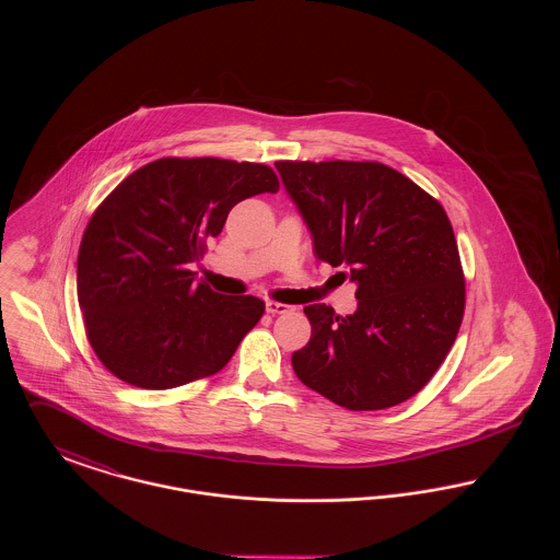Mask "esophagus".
I'll return each mask as SVG.
<instances>
[{"instance_id":"esophagus-1","label":"esophagus","mask_w":560,"mask_h":560,"mask_svg":"<svg viewBox=\"0 0 560 560\" xmlns=\"http://www.w3.org/2000/svg\"><path fill=\"white\" fill-rule=\"evenodd\" d=\"M290 311H292L290 304H281V302H272V300H268L267 302L268 315H285V313H290Z\"/></svg>"}]
</instances>
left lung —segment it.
Returning <instances> with one entry per match:
<instances>
[{
    "label": "left lung",
    "mask_w": 560,
    "mask_h": 560,
    "mask_svg": "<svg viewBox=\"0 0 560 560\" xmlns=\"http://www.w3.org/2000/svg\"><path fill=\"white\" fill-rule=\"evenodd\" d=\"M315 256L357 285L340 317L308 304V345L292 354L302 384L350 411L418 395L457 338L466 281L443 206L377 161H277Z\"/></svg>",
    "instance_id": "obj_1"
}]
</instances>
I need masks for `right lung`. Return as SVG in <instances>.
I'll list each match as a JSON object with an SVG mask.
<instances>
[{
    "label": "right lung",
    "instance_id": "add662e5",
    "mask_svg": "<svg viewBox=\"0 0 560 560\" xmlns=\"http://www.w3.org/2000/svg\"><path fill=\"white\" fill-rule=\"evenodd\" d=\"M277 190L265 163L161 158L108 192L78 254L85 336L108 372L167 390L231 361L265 302L215 293L188 265L203 258L240 201Z\"/></svg>",
    "mask_w": 560,
    "mask_h": 560
}]
</instances>
